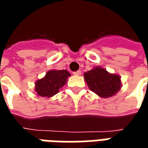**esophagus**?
I'll list each match as a JSON object with an SVG mask.
<instances>
[{"label":"esophagus","instance_id":"34e87169","mask_svg":"<svg viewBox=\"0 0 148 148\" xmlns=\"http://www.w3.org/2000/svg\"><path fill=\"white\" fill-rule=\"evenodd\" d=\"M81 73H82V72H81V71H75V72H74L73 74H74V75H77V76H78V75H80Z\"/></svg>","mask_w":148,"mask_h":148}]
</instances>
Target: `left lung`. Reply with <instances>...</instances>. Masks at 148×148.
<instances>
[{
    "mask_svg": "<svg viewBox=\"0 0 148 148\" xmlns=\"http://www.w3.org/2000/svg\"><path fill=\"white\" fill-rule=\"evenodd\" d=\"M84 78L90 90L103 98L113 96L121 88L119 75L109 74L106 69L99 66L86 72Z\"/></svg>",
    "mask_w": 148,
    "mask_h": 148,
    "instance_id": "8db88e82",
    "label": "left lung"
}]
</instances>
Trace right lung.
<instances>
[{
	"mask_svg": "<svg viewBox=\"0 0 148 148\" xmlns=\"http://www.w3.org/2000/svg\"><path fill=\"white\" fill-rule=\"evenodd\" d=\"M71 74L66 70L49 71L45 77L36 81L35 90L39 96L51 97L64 86Z\"/></svg>",
	"mask_w": 148,
	"mask_h": 148,
	"instance_id": "obj_1",
	"label": "right lung"
}]
</instances>
